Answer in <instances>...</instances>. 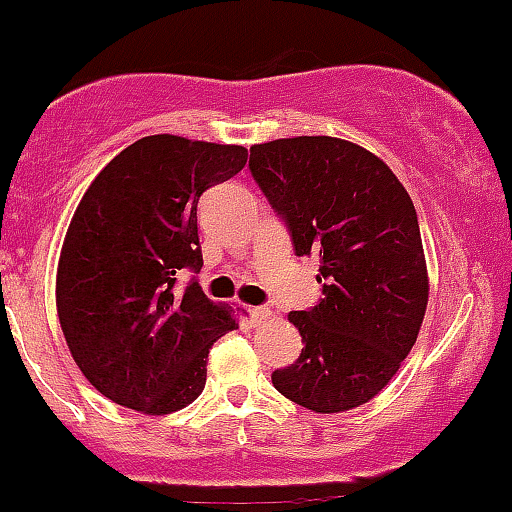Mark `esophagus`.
<instances>
[{
  "mask_svg": "<svg viewBox=\"0 0 512 512\" xmlns=\"http://www.w3.org/2000/svg\"><path fill=\"white\" fill-rule=\"evenodd\" d=\"M250 317H252V322H255V325H260V322L270 320L272 310H270V307H250Z\"/></svg>",
  "mask_w": 512,
  "mask_h": 512,
  "instance_id": "1",
  "label": "esophagus"
}]
</instances>
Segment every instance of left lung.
Listing matches in <instances>:
<instances>
[{
  "label": "left lung",
  "instance_id": "1",
  "mask_svg": "<svg viewBox=\"0 0 512 512\" xmlns=\"http://www.w3.org/2000/svg\"><path fill=\"white\" fill-rule=\"evenodd\" d=\"M250 172L297 255L320 260V302L287 315L305 347L272 385L315 413L360 408L400 370L428 307L413 200L380 157L337 137L250 147Z\"/></svg>",
  "mask_w": 512,
  "mask_h": 512
}]
</instances>
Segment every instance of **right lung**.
Segmentation results:
<instances>
[{"label":"right lung","instance_id":"right-lung-1","mask_svg":"<svg viewBox=\"0 0 512 512\" xmlns=\"http://www.w3.org/2000/svg\"><path fill=\"white\" fill-rule=\"evenodd\" d=\"M240 145L142 137L74 210L57 267V312L82 375L112 403L170 415L200 398L210 347L237 320L182 270L200 272L197 202L245 167Z\"/></svg>","mask_w":512,"mask_h":512}]
</instances>
